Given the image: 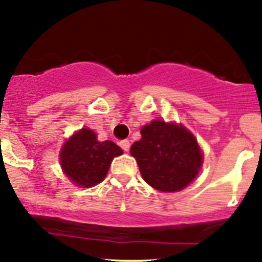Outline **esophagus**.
Segmentation results:
<instances>
[{
  "label": "esophagus",
  "instance_id": "34e87169",
  "mask_svg": "<svg viewBox=\"0 0 262 262\" xmlns=\"http://www.w3.org/2000/svg\"><path fill=\"white\" fill-rule=\"evenodd\" d=\"M119 144H120V146H122V149L124 151H128L129 148H130V143H129V140H126V139L122 140V142H120Z\"/></svg>",
  "mask_w": 262,
  "mask_h": 262
}]
</instances>
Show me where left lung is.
Here are the masks:
<instances>
[{
	"instance_id": "1",
	"label": "left lung",
	"mask_w": 262,
	"mask_h": 262,
	"mask_svg": "<svg viewBox=\"0 0 262 262\" xmlns=\"http://www.w3.org/2000/svg\"><path fill=\"white\" fill-rule=\"evenodd\" d=\"M142 139L130 148L143 179L160 191H179L199 174L203 155L190 132L154 120L142 128Z\"/></svg>"
}]
</instances>
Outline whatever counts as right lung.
Instances as JSON below:
<instances>
[{
  "label": "right lung",
  "instance_id": "1",
  "mask_svg": "<svg viewBox=\"0 0 262 262\" xmlns=\"http://www.w3.org/2000/svg\"><path fill=\"white\" fill-rule=\"evenodd\" d=\"M122 149L111 140L98 142L94 132L83 128L66 142L61 151V165L77 185L89 188L102 182L114 157Z\"/></svg>",
  "mask_w": 262,
  "mask_h": 262
}]
</instances>
